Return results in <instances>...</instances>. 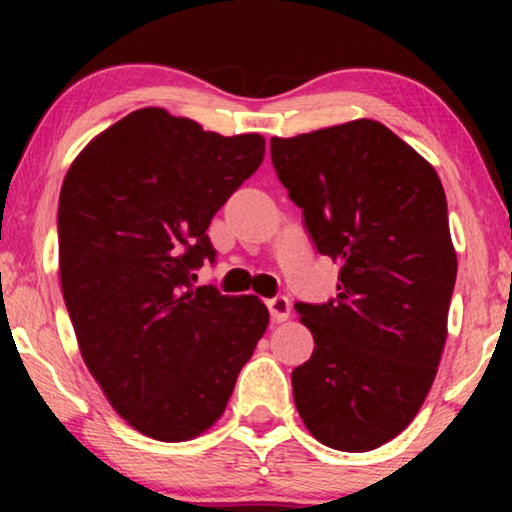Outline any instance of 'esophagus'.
I'll list each match as a JSON object with an SVG mask.
<instances>
[{"label":"esophagus","mask_w":512,"mask_h":512,"mask_svg":"<svg viewBox=\"0 0 512 512\" xmlns=\"http://www.w3.org/2000/svg\"><path fill=\"white\" fill-rule=\"evenodd\" d=\"M268 310H270L272 321H286V319H289V314H291L289 298H286V296L270 298L268 300Z\"/></svg>","instance_id":"obj_1"}]
</instances>
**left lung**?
Here are the masks:
<instances>
[{
    "mask_svg": "<svg viewBox=\"0 0 512 512\" xmlns=\"http://www.w3.org/2000/svg\"><path fill=\"white\" fill-rule=\"evenodd\" d=\"M270 156L314 247L340 263L338 296L296 303L314 352L293 401L319 443L375 450L415 419L445 347L457 254L443 184L370 118L272 137Z\"/></svg>",
    "mask_w": 512,
    "mask_h": 512,
    "instance_id": "1",
    "label": "left lung"
}]
</instances>
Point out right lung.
Returning a JSON list of instances; mask_svg holds the SVG:
<instances>
[{
  "label": "right lung",
  "mask_w": 512,
  "mask_h": 512,
  "mask_svg": "<svg viewBox=\"0 0 512 512\" xmlns=\"http://www.w3.org/2000/svg\"><path fill=\"white\" fill-rule=\"evenodd\" d=\"M263 156L256 132L223 137L146 107L100 132L62 181L69 319L111 408L144 436L181 443L205 433L268 328L256 296L191 282L216 258L212 216Z\"/></svg>",
  "instance_id": "1"
}]
</instances>
